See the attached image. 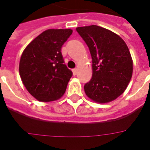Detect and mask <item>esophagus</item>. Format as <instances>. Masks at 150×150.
<instances>
[{
	"label": "esophagus",
	"instance_id": "esophagus-1",
	"mask_svg": "<svg viewBox=\"0 0 150 150\" xmlns=\"http://www.w3.org/2000/svg\"><path fill=\"white\" fill-rule=\"evenodd\" d=\"M72 71H73V75H77V73H78V69H77V68H75V69L72 70Z\"/></svg>",
	"mask_w": 150,
	"mask_h": 150
}]
</instances>
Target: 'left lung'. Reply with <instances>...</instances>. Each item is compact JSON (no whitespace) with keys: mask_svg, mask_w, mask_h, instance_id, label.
I'll return each instance as SVG.
<instances>
[{"mask_svg":"<svg viewBox=\"0 0 150 150\" xmlns=\"http://www.w3.org/2000/svg\"><path fill=\"white\" fill-rule=\"evenodd\" d=\"M76 31L88 46L92 58L91 79L84 85L87 97L106 103L125 91L131 79L133 60L125 41L111 31L97 25Z\"/></svg>","mask_w":150,"mask_h":150,"instance_id":"8db88e82","label":"left lung"}]
</instances>
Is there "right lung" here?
Returning <instances> with one entry per match:
<instances>
[{"label": "right lung", "mask_w": 150, "mask_h": 150, "mask_svg": "<svg viewBox=\"0 0 150 150\" xmlns=\"http://www.w3.org/2000/svg\"><path fill=\"white\" fill-rule=\"evenodd\" d=\"M71 29H48L33 40L22 53L19 71L33 97L40 102L60 98L72 76L61 53Z\"/></svg>", "instance_id": "add662e5"}]
</instances>
